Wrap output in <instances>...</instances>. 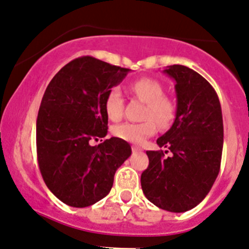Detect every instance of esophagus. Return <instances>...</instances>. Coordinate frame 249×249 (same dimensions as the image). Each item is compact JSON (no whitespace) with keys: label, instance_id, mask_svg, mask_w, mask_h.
Masks as SVG:
<instances>
[{"label":"esophagus","instance_id":"obj_1","mask_svg":"<svg viewBox=\"0 0 249 249\" xmlns=\"http://www.w3.org/2000/svg\"><path fill=\"white\" fill-rule=\"evenodd\" d=\"M131 149H133L134 152H140L141 151V147L140 146H136V145H134V146L131 147Z\"/></svg>","mask_w":249,"mask_h":249}]
</instances>
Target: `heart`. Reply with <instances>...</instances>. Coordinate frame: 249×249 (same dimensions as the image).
Returning <instances> with one entry per match:
<instances>
[{
  "mask_svg": "<svg viewBox=\"0 0 249 249\" xmlns=\"http://www.w3.org/2000/svg\"><path fill=\"white\" fill-rule=\"evenodd\" d=\"M131 91L138 99L146 103L142 123H124L113 127V134L122 140L140 144L156 133V124L166 127L174 122L176 108L170 98L165 97V89L159 80L140 78L131 84ZM105 113L111 122H119L124 114V99L119 87H113L104 100Z\"/></svg>",
  "mask_w": 249,
  "mask_h": 249,
  "instance_id": "1",
  "label": "heart"
}]
</instances>
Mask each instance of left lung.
Instances as JSON below:
<instances>
[{
	"instance_id": "obj_1",
	"label": "left lung",
	"mask_w": 249,
	"mask_h": 249,
	"mask_svg": "<svg viewBox=\"0 0 249 249\" xmlns=\"http://www.w3.org/2000/svg\"><path fill=\"white\" fill-rule=\"evenodd\" d=\"M163 73L176 82V118L156 141L166 151H146L149 166L141 174V189L158 207L186 212L205 198L218 176L222 110L214 89L197 71L174 64ZM167 152L170 157L164 156Z\"/></svg>"
}]
</instances>
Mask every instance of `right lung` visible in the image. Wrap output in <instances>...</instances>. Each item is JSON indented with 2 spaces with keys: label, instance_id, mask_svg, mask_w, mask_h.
Instances as JSON below:
<instances>
[{
  "label": "right lung",
  "instance_id": "obj_1",
  "mask_svg": "<svg viewBox=\"0 0 249 249\" xmlns=\"http://www.w3.org/2000/svg\"><path fill=\"white\" fill-rule=\"evenodd\" d=\"M130 69L79 57L53 77L37 116L38 166L47 187L71 207H88L110 192L114 175L131 155L125 140L105 138L104 100Z\"/></svg>",
  "mask_w": 249,
  "mask_h": 249
}]
</instances>
